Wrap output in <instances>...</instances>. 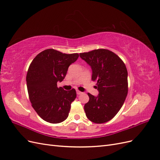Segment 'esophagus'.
I'll list each match as a JSON object with an SVG mask.
<instances>
[{
    "mask_svg": "<svg viewBox=\"0 0 160 160\" xmlns=\"http://www.w3.org/2000/svg\"><path fill=\"white\" fill-rule=\"evenodd\" d=\"M81 93H82V92H81V91H78V90L77 91V95H81Z\"/></svg>",
    "mask_w": 160,
    "mask_h": 160,
    "instance_id": "esophagus-1",
    "label": "esophagus"
}]
</instances>
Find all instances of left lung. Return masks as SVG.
<instances>
[{"label":"left lung","mask_w":160,"mask_h":160,"mask_svg":"<svg viewBox=\"0 0 160 160\" xmlns=\"http://www.w3.org/2000/svg\"><path fill=\"white\" fill-rule=\"evenodd\" d=\"M80 57L92 69L91 79L97 82L98 96L88 93L89 101L84 106L87 118L95 123L113 119L122 108L128 92V71L123 61L108 49L80 53Z\"/></svg>","instance_id":"8db88e82"}]
</instances>
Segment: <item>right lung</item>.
I'll list each match as a JSON object with an SVG mask.
<instances>
[{"instance_id": "right-lung-1", "label": "right lung", "mask_w": 160, "mask_h": 160, "mask_svg": "<svg viewBox=\"0 0 160 160\" xmlns=\"http://www.w3.org/2000/svg\"><path fill=\"white\" fill-rule=\"evenodd\" d=\"M78 57V53L46 49L38 53L28 67L26 78L28 97L33 109L45 122L59 123L68 117L76 91L58 88L57 82L64 79L69 65Z\"/></svg>"}]
</instances>
